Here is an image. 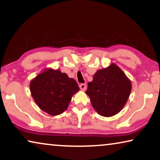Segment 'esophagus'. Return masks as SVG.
Wrapping results in <instances>:
<instances>
[{"instance_id":"34e87169","label":"esophagus","mask_w":160,"mask_h":160,"mask_svg":"<svg viewBox=\"0 0 160 160\" xmlns=\"http://www.w3.org/2000/svg\"><path fill=\"white\" fill-rule=\"evenodd\" d=\"M86 88H87V86H86V84H80V90H86Z\"/></svg>"}]
</instances>
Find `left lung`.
<instances>
[{
	"mask_svg": "<svg viewBox=\"0 0 160 160\" xmlns=\"http://www.w3.org/2000/svg\"><path fill=\"white\" fill-rule=\"evenodd\" d=\"M132 82L116 64L98 70L85 92L99 115L111 117L122 110L132 90Z\"/></svg>",
	"mask_w": 160,
	"mask_h": 160,
	"instance_id": "left-lung-1",
	"label": "left lung"
}]
</instances>
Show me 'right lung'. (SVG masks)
Here are the masks:
<instances>
[{"mask_svg": "<svg viewBox=\"0 0 160 160\" xmlns=\"http://www.w3.org/2000/svg\"><path fill=\"white\" fill-rule=\"evenodd\" d=\"M35 103L51 116L62 113L68 108L72 95L80 90L78 83L65 72L45 68L32 79L29 85Z\"/></svg>", "mask_w": 160, "mask_h": 160, "instance_id": "add662e5", "label": "right lung"}]
</instances>
